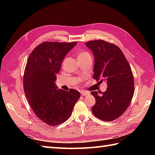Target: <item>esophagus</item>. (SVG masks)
<instances>
[{
	"instance_id": "1",
	"label": "esophagus",
	"mask_w": 155,
	"mask_h": 155,
	"mask_svg": "<svg viewBox=\"0 0 155 155\" xmlns=\"http://www.w3.org/2000/svg\"><path fill=\"white\" fill-rule=\"evenodd\" d=\"M81 95H83V96H87V95H88L90 93H88V92L87 91H81Z\"/></svg>"
}]
</instances>
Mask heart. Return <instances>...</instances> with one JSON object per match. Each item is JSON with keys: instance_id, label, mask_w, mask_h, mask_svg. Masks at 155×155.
<instances>
[{"instance_id": "obj_1", "label": "heart", "mask_w": 155, "mask_h": 155, "mask_svg": "<svg viewBox=\"0 0 155 155\" xmlns=\"http://www.w3.org/2000/svg\"><path fill=\"white\" fill-rule=\"evenodd\" d=\"M89 57H91V55L89 52L87 51H80V52H78L77 54V57L79 59Z\"/></svg>"}]
</instances>
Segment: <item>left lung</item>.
I'll return each mask as SVG.
<instances>
[{
	"instance_id": "left-lung-1",
	"label": "left lung",
	"mask_w": 155,
	"mask_h": 155,
	"mask_svg": "<svg viewBox=\"0 0 155 155\" xmlns=\"http://www.w3.org/2000/svg\"><path fill=\"white\" fill-rule=\"evenodd\" d=\"M94 57V79L107 83V91H92L96 103L92 107L95 117L110 122L123 114L134 94V77L126 57L117 45L103 40L87 42Z\"/></svg>"
}]
</instances>
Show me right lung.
<instances>
[{
  "instance_id": "add662e5",
  "label": "right lung",
  "mask_w": 155,
  "mask_h": 155,
  "mask_svg": "<svg viewBox=\"0 0 155 155\" xmlns=\"http://www.w3.org/2000/svg\"><path fill=\"white\" fill-rule=\"evenodd\" d=\"M73 42H43L31 54L25 69L23 87L32 110L49 126L63 123L70 117L80 93L74 89H57L56 75Z\"/></svg>"
}]
</instances>
